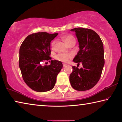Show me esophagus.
Returning <instances> with one entry per match:
<instances>
[{
  "instance_id": "esophagus-1",
  "label": "esophagus",
  "mask_w": 122,
  "mask_h": 122,
  "mask_svg": "<svg viewBox=\"0 0 122 122\" xmlns=\"http://www.w3.org/2000/svg\"><path fill=\"white\" fill-rule=\"evenodd\" d=\"M66 66H67V64H65V63H63V67H65Z\"/></svg>"
}]
</instances>
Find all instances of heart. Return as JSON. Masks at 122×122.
<instances>
[{
  "label": "heart",
  "instance_id": "obj_1",
  "mask_svg": "<svg viewBox=\"0 0 122 122\" xmlns=\"http://www.w3.org/2000/svg\"><path fill=\"white\" fill-rule=\"evenodd\" d=\"M63 39L67 45H68L69 44L71 43V42H72V41H75V39L74 37L70 35H66V36L63 37ZM54 44V42H53L52 44V47H53ZM72 56L73 55L71 53H60L57 54L55 56V58L59 61L63 62H67L70 59L72 58Z\"/></svg>",
  "mask_w": 122,
  "mask_h": 122
}]
</instances>
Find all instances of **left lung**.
<instances>
[{
	"instance_id": "obj_1",
	"label": "left lung",
	"mask_w": 122,
	"mask_h": 122,
	"mask_svg": "<svg viewBox=\"0 0 122 122\" xmlns=\"http://www.w3.org/2000/svg\"><path fill=\"white\" fill-rule=\"evenodd\" d=\"M71 31L76 32L79 47L73 61L78 65L81 63L83 67L78 69L72 66L70 83L76 90H88L98 82L105 65L102 41L99 35L90 29L76 28Z\"/></svg>"
}]
</instances>
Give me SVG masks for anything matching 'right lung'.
<instances>
[{
    "label": "right lung",
    "mask_w": 122,
    "mask_h": 122,
    "mask_svg": "<svg viewBox=\"0 0 122 122\" xmlns=\"http://www.w3.org/2000/svg\"><path fill=\"white\" fill-rule=\"evenodd\" d=\"M57 35L45 32L32 34L26 37L20 48L19 67L22 76L26 85L36 92L53 89L57 75L63 67L62 63L57 60H51L48 66L41 65L44 61L51 60V41Z\"/></svg>",
    "instance_id": "obj_1"
}]
</instances>
